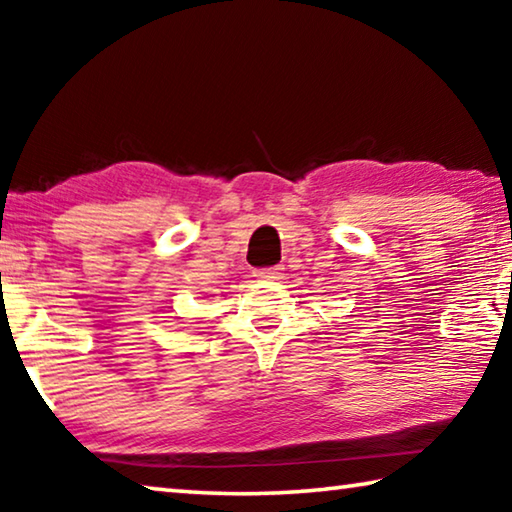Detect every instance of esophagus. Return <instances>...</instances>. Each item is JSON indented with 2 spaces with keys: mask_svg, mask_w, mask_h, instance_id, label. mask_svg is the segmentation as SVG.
Returning a JSON list of instances; mask_svg holds the SVG:
<instances>
[{
  "mask_svg": "<svg viewBox=\"0 0 512 512\" xmlns=\"http://www.w3.org/2000/svg\"><path fill=\"white\" fill-rule=\"evenodd\" d=\"M284 268L282 266H271V268H255L253 275L257 280H268V282H275V280H282V273Z\"/></svg>",
  "mask_w": 512,
  "mask_h": 512,
  "instance_id": "1",
  "label": "esophagus"
}]
</instances>
